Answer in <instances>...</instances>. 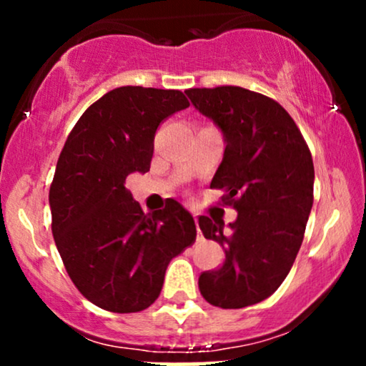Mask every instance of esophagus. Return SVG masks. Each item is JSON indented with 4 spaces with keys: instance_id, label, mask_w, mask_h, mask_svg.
<instances>
[{
    "instance_id": "34e87169",
    "label": "esophagus",
    "mask_w": 366,
    "mask_h": 366,
    "mask_svg": "<svg viewBox=\"0 0 366 366\" xmlns=\"http://www.w3.org/2000/svg\"><path fill=\"white\" fill-rule=\"evenodd\" d=\"M194 222H196V225H197V217L194 215ZM197 239H201V232H199V229H197Z\"/></svg>"
}]
</instances>
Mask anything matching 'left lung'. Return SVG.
Wrapping results in <instances>:
<instances>
[{"mask_svg":"<svg viewBox=\"0 0 366 366\" xmlns=\"http://www.w3.org/2000/svg\"><path fill=\"white\" fill-rule=\"evenodd\" d=\"M187 98L224 136L209 187L237 212L224 222L199 217L203 236L224 246L225 262L199 275L209 305L237 310L272 296L291 270L313 207L315 169L300 129L274 99L236 86L187 89Z\"/></svg>","mask_w":366,"mask_h":366,"instance_id":"left-lung-1","label":"left lung"}]
</instances>
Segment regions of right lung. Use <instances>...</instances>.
I'll list each match as a JSON object with an SVG mask.
<instances>
[{
  "label": "right lung",
  "mask_w": 366,
  "mask_h": 366,
  "mask_svg": "<svg viewBox=\"0 0 366 366\" xmlns=\"http://www.w3.org/2000/svg\"><path fill=\"white\" fill-rule=\"evenodd\" d=\"M187 107L180 91L117 87L82 113L58 158L54 242L75 287L108 312L153 305L172 258L196 241L194 218L179 201L144 213L124 186L149 170L158 125Z\"/></svg>",
  "instance_id": "right-lung-1"
}]
</instances>
